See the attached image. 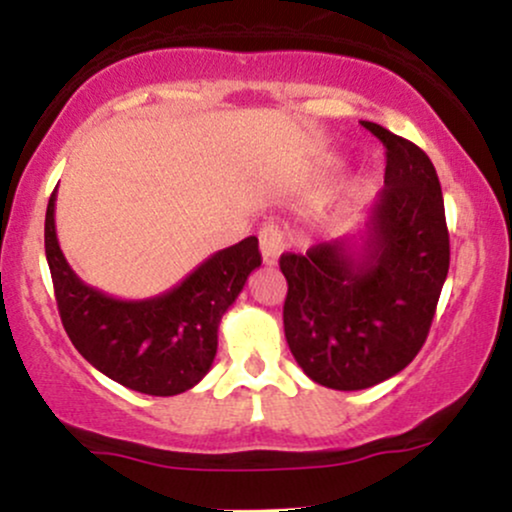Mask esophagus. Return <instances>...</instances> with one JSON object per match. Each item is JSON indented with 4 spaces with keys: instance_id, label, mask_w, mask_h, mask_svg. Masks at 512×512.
Segmentation results:
<instances>
[{
    "instance_id": "34e87169",
    "label": "esophagus",
    "mask_w": 512,
    "mask_h": 512,
    "mask_svg": "<svg viewBox=\"0 0 512 512\" xmlns=\"http://www.w3.org/2000/svg\"><path fill=\"white\" fill-rule=\"evenodd\" d=\"M260 250L262 262L267 267H274L279 262V255L284 252V236H281V228L276 223H264L260 228Z\"/></svg>"
}]
</instances>
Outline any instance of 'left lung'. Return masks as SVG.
I'll return each instance as SVG.
<instances>
[{"mask_svg": "<svg viewBox=\"0 0 512 512\" xmlns=\"http://www.w3.org/2000/svg\"><path fill=\"white\" fill-rule=\"evenodd\" d=\"M387 149L385 187L358 238L281 255L286 342L317 385L366 390L414 361L450 267L445 204L431 158L363 122Z\"/></svg>", "mask_w": 512, "mask_h": 512, "instance_id": "1", "label": "left lung"}]
</instances>
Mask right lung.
Returning a JSON list of instances; mask_svg holds the SVG:
<instances>
[{
	"instance_id": "add662e5",
	"label": "right lung",
	"mask_w": 512,
	"mask_h": 512,
	"mask_svg": "<svg viewBox=\"0 0 512 512\" xmlns=\"http://www.w3.org/2000/svg\"><path fill=\"white\" fill-rule=\"evenodd\" d=\"M52 192L45 211L57 310L69 339L93 368L129 390L173 397L195 387L214 363L219 322L262 264L255 236L214 252L175 289L146 301H120L84 284L64 260Z\"/></svg>"
}]
</instances>
